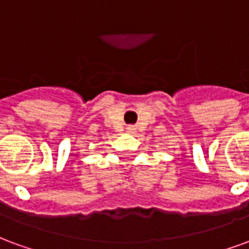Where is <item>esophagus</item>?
I'll return each instance as SVG.
<instances>
[{
  "label": "esophagus",
  "mask_w": 249,
  "mask_h": 249,
  "mask_svg": "<svg viewBox=\"0 0 249 249\" xmlns=\"http://www.w3.org/2000/svg\"><path fill=\"white\" fill-rule=\"evenodd\" d=\"M126 130L129 132V133H133L135 132V126H132V125H129V126H126Z\"/></svg>",
  "instance_id": "obj_1"
}]
</instances>
